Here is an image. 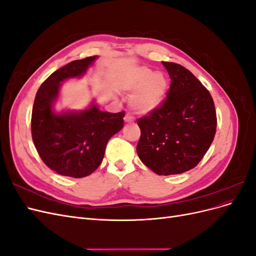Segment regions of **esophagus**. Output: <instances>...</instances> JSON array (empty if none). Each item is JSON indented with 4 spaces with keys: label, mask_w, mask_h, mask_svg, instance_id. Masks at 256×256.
<instances>
[{
    "label": "esophagus",
    "mask_w": 256,
    "mask_h": 256,
    "mask_svg": "<svg viewBox=\"0 0 256 256\" xmlns=\"http://www.w3.org/2000/svg\"><path fill=\"white\" fill-rule=\"evenodd\" d=\"M125 122H134V116L131 114V113H127L126 115H125Z\"/></svg>",
    "instance_id": "obj_1"
}]
</instances>
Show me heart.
<instances>
[{"instance_id": "1", "label": "heart", "mask_w": 256, "mask_h": 256, "mask_svg": "<svg viewBox=\"0 0 256 256\" xmlns=\"http://www.w3.org/2000/svg\"><path fill=\"white\" fill-rule=\"evenodd\" d=\"M168 79L161 72H152L148 68H138L126 83L129 92H136L132 106L138 112L147 113L157 108L164 100L168 90Z\"/></svg>"}]
</instances>
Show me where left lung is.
I'll use <instances>...</instances> for the list:
<instances>
[{
  "mask_svg": "<svg viewBox=\"0 0 256 256\" xmlns=\"http://www.w3.org/2000/svg\"><path fill=\"white\" fill-rule=\"evenodd\" d=\"M171 78L166 98L138 120L141 138L136 152L158 175L187 172L210 147L216 114L210 92L184 66L162 62Z\"/></svg>",
  "mask_w": 256,
  "mask_h": 256,
  "instance_id": "8db88e82",
  "label": "left lung"
}]
</instances>
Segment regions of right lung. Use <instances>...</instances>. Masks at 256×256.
<instances>
[{"mask_svg": "<svg viewBox=\"0 0 256 256\" xmlns=\"http://www.w3.org/2000/svg\"><path fill=\"white\" fill-rule=\"evenodd\" d=\"M95 60L70 62L50 74L36 92L30 120L33 142L44 164L60 175L92 174L102 162L108 141L124 126L125 111L104 112L96 104L79 113L52 110L60 82L82 76Z\"/></svg>", "mask_w": 256, "mask_h": 256, "instance_id": "add662e5", "label": "right lung"}]
</instances>
